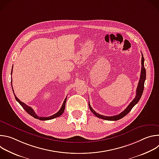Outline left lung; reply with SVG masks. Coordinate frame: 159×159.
<instances>
[{"mask_svg":"<svg viewBox=\"0 0 159 159\" xmlns=\"http://www.w3.org/2000/svg\"><path fill=\"white\" fill-rule=\"evenodd\" d=\"M12 68H13V66H12V70H11V76H12ZM12 78L11 77V86H12V91H13V93H14V96H15V98H16V100L20 104V106L23 107V109L28 113L29 115H30L31 116H33V118H36V119H38V120H43V121H45V120H52V119H53V118H57V117H58V116H60V115H59L60 114V110L61 109H61L58 112H57L56 114H55V115H52V116H50V117H47V118H45V117H39V116H37V115L35 113V112L34 111V110L31 107H30V106H28V105H26L25 102H22V101H20L17 97H16V94H14V89H13V87H12ZM89 109H90V110L91 111V112L93 113V114L96 116H97L98 118H99V114H98V113H97L93 108H92V107L90 106V103H89Z\"/></svg>","mask_w":159,"mask_h":159,"instance_id":"obj_1","label":"left lung"}]
</instances>
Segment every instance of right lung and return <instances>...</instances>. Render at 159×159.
Returning a JSON list of instances; mask_svg holds the SVG:
<instances>
[{
  "mask_svg": "<svg viewBox=\"0 0 159 159\" xmlns=\"http://www.w3.org/2000/svg\"><path fill=\"white\" fill-rule=\"evenodd\" d=\"M146 79V70L145 69L144 66V57L142 53V69H141V74H140V80L137 85V90H136V96L134 99L131 101V102L128 105V106L121 112L119 115L115 116H104L102 115H99V118L103 120H111V121H116L118 120L125 116H126L128 113L131 110V109L134 106V105L137 104L139 100L140 99L142 95L143 92V89H144V83ZM62 108V107H61Z\"/></svg>",
  "mask_w": 159,
  "mask_h": 159,
  "instance_id": "obj_1",
  "label": "right lung"
}]
</instances>
